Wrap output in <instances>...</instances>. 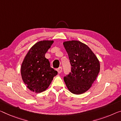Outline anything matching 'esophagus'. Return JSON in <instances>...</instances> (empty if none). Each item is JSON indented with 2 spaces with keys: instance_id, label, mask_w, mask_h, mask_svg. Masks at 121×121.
Masks as SVG:
<instances>
[{
  "instance_id": "esophagus-1",
  "label": "esophagus",
  "mask_w": 121,
  "mask_h": 121,
  "mask_svg": "<svg viewBox=\"0 0 121 121\" xmlns=\"http://www.w3.org/2000/svg\"><path fill=\"white\" fill-rule=\"evenodd\" d=\"M57 71H58V73H60L62 71V67H59L58 69H57Z\"/></svg>"
}]
</instances>
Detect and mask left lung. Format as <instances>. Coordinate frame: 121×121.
<instances>
[{"instance_id": "1", "label": "left lung", "mask_w": 121, "mask_h": 121, "mask_svg": "<svg viewBox=\"0 0 121 121\" xmlns=\"http://www.w3.org/2000/svg\"><path fill=\"white\" fill-rule=\"evenodd\" d=\"M71 65V72L64 77L72 94H83L91 88L100 70L97 57L86 44L78 40L63 43Z\"/></svg>"}]
</instances>
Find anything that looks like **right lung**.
<instances>
[{
  "label": "right lung",
  "mask_w": 121,
  "mask_h": 121,
  "mask_svg": "<svg viewBox=\"0 0 121 121\" xmlns=\"http://www.w3.org/2000/svg\"><path fill=\"white\" fill-rule=\"evenodd\" d=\"M53 40H42L33 45L25 56L21 66L24 83L32 91L40 93L46 90L58 73L51 68L45 55Z\"/></svg>",
  "instance_id": "obj_1"
}]
</instances>
